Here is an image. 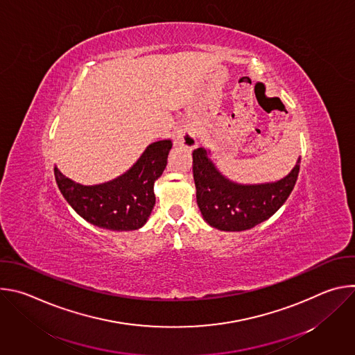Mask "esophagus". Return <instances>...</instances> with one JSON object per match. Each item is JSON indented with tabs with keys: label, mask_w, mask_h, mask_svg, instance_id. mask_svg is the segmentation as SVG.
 <instances>
[{
	"label": "esophagus",
	"mask_w": 355,
	"mask_h": 355,
	"mask_svg": "<svg viewBox=\"0 0 355 355\" xmlns=\"http://www.w3.org/2000/svg\"><path fill=\"white\" fill-rule=\"evenodd\" d=\"M173 139L174 143L180 147H185V148H195L196 147V137L193 130L188 126V125H182V126H177L173 132Z\"/></svg>",
	"instance_id": "34e87169"
}]
</instances>
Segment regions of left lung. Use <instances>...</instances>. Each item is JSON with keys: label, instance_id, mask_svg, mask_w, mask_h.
Listing matches in <instances>:
<instances>
[{"label": "left lung", "instance_id": "obj_1", "mask_svg": "<svg viewBox=\"0 0 355 355\" xmlns=\"http://www.w3.org/2000/svg\"><path fill=\"white\" fill-rule=\"evenodd\" d=\"M299 162L277 182L239 185L215 168L207 150H193L192 174L202 216L211 226L226 232H241L260 225L271 218L291 195L297 180Z\"/></svg>", "mask_w": 355, "mask_h": 355}]
</instances>
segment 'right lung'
<instances>
[{
	"instance_id": "obj_1",
	"label": "right lung",
	"mask_w": 355,
	"mask_h": 355,
	"mask_svg": "<svg viewBox=\"0 0 355 355\" xmlns=\"http://www.w3.org/2000/svg\"><path fill=\"white\" fill-rule=\"evenodd\" d=\"M171 146L170 139L151 143L128 173L105 184L80 185L55 167L56 182L73 209L89 223L111 230H136L156 204L155 181L167 166Z\"/></svg>"
}]
</instances>
